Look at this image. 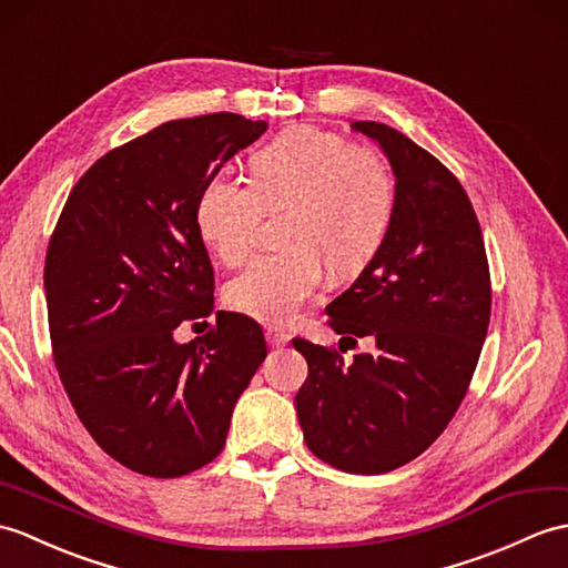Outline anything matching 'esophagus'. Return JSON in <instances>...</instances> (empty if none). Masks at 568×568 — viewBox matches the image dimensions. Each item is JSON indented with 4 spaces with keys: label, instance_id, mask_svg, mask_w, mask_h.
Here are the masks:
<instances>
[{
    "label": "esophagus",
    "instance_id": "34e87169",
    "mask_svg": "<svg viewBox=\"0 0 568 568\" xmlns=\"http://www.w3.org/2000/svg\"><path fill=\"white\" fill-rule=\"evenodd\" d=\"M266 338L273 348H283L290 344L293 334L285 332V328H281V326H266Z\"/></svg>",
    "mask_w": 568,
    "mask_h": 568
}]
</instances>
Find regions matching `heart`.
<instances>
[{"label": "heart", "instance_id": "1", "mask_svg": "<svg viewBox=\"0 0 568 568\" xmlns=\"http://www.w3.org/2000/svg\"><path fill=\"white\" fill-rule=\"evenodd\" d=\"M397 176L371 148L316 128H295L252 156V176L220 171L195 203L197 232L230 266L248 258L266 213L283 215L281 252L258 256L227 285L236 312L285 324L320 293L326 268L365 271L397 220Z\"/></svg>", "mask_w": 568, "mask_h": 568}]
</instances>
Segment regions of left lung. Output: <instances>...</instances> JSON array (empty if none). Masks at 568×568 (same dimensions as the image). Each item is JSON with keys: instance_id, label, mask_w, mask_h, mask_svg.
<instances>
[{"instance_id": "1", "label": "left lung", "mask_w": 568, "mask_h": 568, "mask_svg": "<svg viewBox=\"0 0 568 568\" xmlns=\"http://www.w3.org/2000/svg\"><path fill=\"white\" fill-rule=\"evenodd\" d=\"M397 176L385 248L326 307L328 326L373 351L346 365L336 348L293 338L307 361L295 406L310 450L348 474H385L428 450L463 404L491 316V275L463 183L385 123L355 121Z\"/></svg>"}]
</instances>
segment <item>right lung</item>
Instances as JSON below:
<instances>
[{"label":"right lung","instance_id":"1","mask_svg":"<svg viewBox=\"0 0 568 568\" xmlns=\"http://www.w3.org/2000/svg\"><path fill=\"white\" fill-rule=\"evenodd\" d=\"M266 128L236 113L156 125L91 164L52 230L43 273L52 361L91 438L144 477L213 463L268 353L261 326L234 312H217L191 344L174 341L179 324L213 310L197 195Z\"/></svg>","mask_w":568,"mask_h":568}]
</instances>
